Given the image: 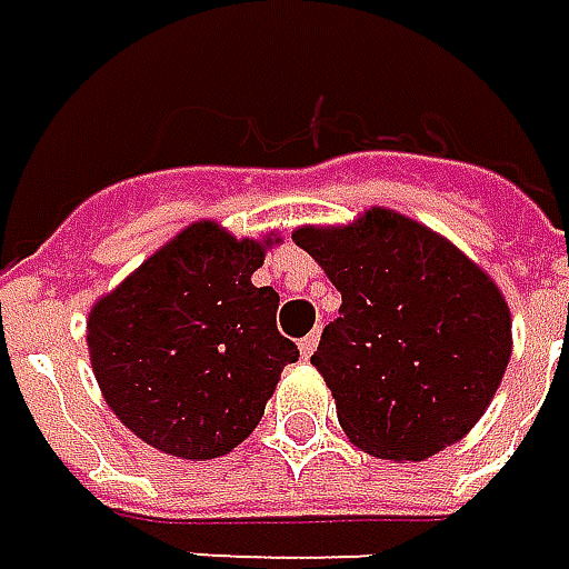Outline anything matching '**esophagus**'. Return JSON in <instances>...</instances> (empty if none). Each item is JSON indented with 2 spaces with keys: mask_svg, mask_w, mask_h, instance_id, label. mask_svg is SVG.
Returning a JSON list of instances; mask_svg holds the SVG:
<instances>
[{
  "mask_svg": "<svg viewBox=\"0 0 569 569\" xmlns=\"http://www.w3.org/2000/svg\"><path fill=\"white\" fill-rule=\"evenodd\" d=\"M319 347V331L312 329L307 338H300V353H303V360H310L312 357V350Z\"/></svg>",
  "mask_w": 569,
  "mask_h": 569,
  "instance_id": "esophagus-1",
  "label": "esophagus"
}]
</instances>
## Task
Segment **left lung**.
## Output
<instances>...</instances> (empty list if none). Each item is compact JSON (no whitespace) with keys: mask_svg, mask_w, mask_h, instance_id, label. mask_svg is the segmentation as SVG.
<instances>
[{"mask_svg":"<svg viewBox=\"0 0 569 569\" xmlns=\"http://www.w3.org/2000/svg\"><path fill=\"white\" fill-rule=\"evenodd\" d=\"M341 291L310 363L347 438L382 460H426L486 413L510 360L505 293L432 228L372 206L293 231Z\"/></svg>","mask_w":569,"mask_h":569,"instance_id":"1","label":"left lung"}]
</instances>
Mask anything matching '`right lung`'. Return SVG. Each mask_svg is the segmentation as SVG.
<instances>
[{"label": "right lung", "mask_w": 569, "mask_h": 569, "mask_svg": "<svg viewBox=\"0 0 569 569\" xmlns=\"http://www.w3.org/2000/svg\"><path fill=\"white\" fill-rule=\"evenodd\" d=\"M272 243L187 224L93 303L87 347L102 398L156 451L212 460L238 448L297 363L278 293L250 281Z\"/></svg>", "instance_id": "1"}]
</instances>
